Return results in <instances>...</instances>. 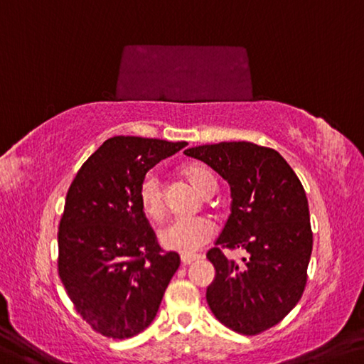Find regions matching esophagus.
<instances>
[{"instance_id":"esophagus-1","label":"esophagus","mask_w":364,"mask_h":364,"mask_svg":"<svg viewBox=\"0 0 364 364\" xmlns=\"http://www.w3.org/2000/svg\"><path fill=\"white\" fill-rule=\"evenodd\" d=\"M198 259H200L199 255H183L181 256V262L184 265H189V264H193L194 261H198Z\"/></svg>"}]
</instances>
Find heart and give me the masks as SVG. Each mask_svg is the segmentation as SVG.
Returning a JSON list of instances; mask_svg holds the SVG:
<instances>
[{"label": "heart", "instance_id": "heart-1", "mask_svg": "<svg viewBox=\"0 0 364 364\" xmlns=\"http://www.w3.org/2000/svg\"><path fill=\"white\" fill-rule=\"evenodd\" d=\"M184 176L203 196H207L217 188L215 176L204 165H188L184 168ZM139 196L144 210L149 217L160 218L164 215V188H161V181L157 173L151 171L144 176L139 188ZM213 232H215V228H213L212 222L205 220V218L178 217L173 218L160 230L159 241L166 250L181 252V255H193L212 238Z\"/></svg>", "mask_w": 364, "mask_h": 364}]
</instances>
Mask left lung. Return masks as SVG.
<instances>
[{
	"label": "left lung",
	"instance_id": "8db88e82",
	"mask_svg": "<svg viewBox=\"0 0 364 364\" xmlns=\"http://www.w3.org/2000/svg\"><path fill=\"white\" fill-rule=\"evenodd\" d=\"M184 154L215 170L232 191V213L207 252L215 267L207 303L223 326L257 336L279 324L306 287L313 251L306 193L274 149L241 141ZM222 247H241L248 257L238 266L224 257Z\"/></svg>",
	"mask_w": 364,
	"mask_h": 364
}]
</instances>
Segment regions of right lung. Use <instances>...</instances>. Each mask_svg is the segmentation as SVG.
<instances>
[{
  "mask_svg": "<svg viewBox=\"0 0 364 364\" xmlns=\"http://www.w3.org/2000/svg\"><path fill=\"white\" fill-rule=\"evenodd\" d=\"M186 142L109 137L68 189L58 232V272L77 313L108 338L151 326L180 267L149 225L139 188L146 173Z\"/></svg>",
  "mask_w": 364,
  "mask_h": 364,
  "instance_id": "right-lung-1",
  "label": "right lung"
}]
</instances>
